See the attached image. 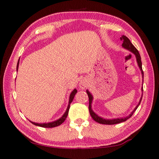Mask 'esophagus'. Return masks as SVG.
Listing matches in <instances>:
<instances>
[{
  "label": "esophagus",
  "instance_id": "34e87169",
  "mask_svg": "<svg viewBox=\"0 0 159 159\" xmlns=\"http://www.w3.org/2000/svg\"><path fill=\"white\" fill-rule=\"evenodd\" d=\"M80 88H82V89H84L85 88H86V83H85V82H83V81H81L80 83Z\"/></svg>",
  "mask_w": 159,
  "mask_h": 159
}]
</instances>
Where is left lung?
<instances>
[{"label": "left lung", "instance_id": "obj_1", "mask_svg": "<svg viewBox=\"0 0 159 159\" xmlns=\"http://www.w3.org/2000/svg\"><path fill=\"white\" fill-rule=\"evenodd\" d=\"M120 40L123 41V44H122V46L125 48V49L128 50L129 51H130L131 52H133L134 55H135L136 59H137V62H138V66L139 67V69L141 70V72H142V78L144 79V72L142 71V61H141V57H140V55H139V53L138 52V50L136 49L135 47L134 46V45L132 44V43L130 42V40L128 37H126L125 36H122L120 37ZM142 90L143 91V87L142 88ZM86 93H87L88 95V98H89V111H90V114L92 118H93L94 120H95L96 122H98L99 123H101V124H105V125H114V124H117V123H120L121 122H124L126 120H128V118H130L133 114H134V112L136 111V109H138V107H139V104H140V102L142 101V95L140 98V100L139 102V104L138 105L136 106L135 108L133 110V111L131 112V114L130 115H128V116H125V117H121V118H112V119H105V118H103L100 116H99L97 115L95 112L93 111V109L91 107V104H92V101H93V95H91V93L88 91V90H86ZM143 94V93H142Z\"/></svg>", "mask_w": 159, "mask_h": 159}]
</instances>
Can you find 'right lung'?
Returning a JSON list of instances; mask_svg holds the SVG:
<instances>
[{
	"label": "right lung",
	"mask_w": 159,
	"mask_h": 159,
	"mask_svg": "<svg viewBox=\"0 0 159 159\" xmlns=\"http://www.w3.org/2000/svg\"><path fill=\"white\" fill-rule=\"evenodd\" d=\"M19 63H20V61H19V60H18L17 65V71L18 70ZM76 93H77L76 89H74L73 91H72L71 93L70 94L68 107H67V109L66 110L65 113H64V115L60 118H59V119H57V120H55V121H53V122H50V123H34L32 121H30V122H31V123H33V124L35 125L41 126V127H43V128H54V127H57V126H59L60 125H61V123H62L64 120H65V119L67 117V115H68V114H69V110L70 108V104H71L72 101H73L74 96L76 94Z\"/></svg>",
	"instance_id": "obj_1"
}]
</instances>
